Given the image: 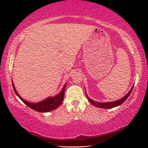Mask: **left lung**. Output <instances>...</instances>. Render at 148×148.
I'll return each instance as SVG.
<instances>
[{
  "label": "left lung",
  "instance_id": "8db88e82",
  "mask_svg": "<svg viewBox=\"0 0 148 148\" xmlns=\"http://www.w3.org/2000/svg\"><path fill=\"white\" fill-rule=\"evenodd\" d=\"M133 87H134V86L132 87L131 89L130 90L129 92L126 95H125L123 98H122L120 100H118V101L112 102H104V103H101V102H95L94 101H92V99H89V97H87L86 92V97H87V99H88L89 101L90 102V103H91L92 105H94V106H95L96 107H98V108H108H108H112L116 107L117 106H119V105H121V104L123 103V102L125 101H126V99L128 98L130 94L131 93L132 89H133Z\"/></svg>",
  "mask_w": 148,
  "mask_h": 148
}]
</instances>
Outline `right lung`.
I'll list each match as a JSON object with an SVG mask.
<instances>
[{"instance_id": "add662e5", "label": "right lung", "mask_w": 148, "mask_h": 148, "mask_svg": "<svg viewBox=\"0 0 148 148\" xmlns=\"http://www.w3.org/2000/svg\"><path fill=\"white\" fill-rule=\"evenodd\" d=\"M12 83H13V82H12ZM12 86H13L14 90L15 92H16V94L17 95V96L19 98L27 105V106H28L29 108L33 109L35 111L39 112H47L57 108L62 104V101H63L65 87H66V84H65L63 87V89L62 90V91L56 97H49V98L45 99L44 101L40 102L38 103H31V102H27L22 99L16 91V90L15 89V87L14 86V84H12Z\"/></svg>"}]
</instances>
